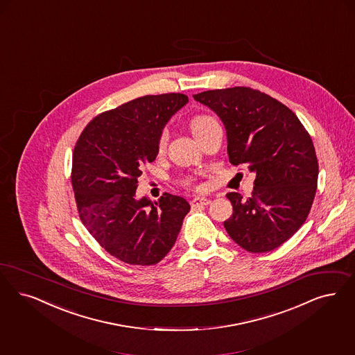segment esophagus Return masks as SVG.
<instances>
[{
    "instance_id": "obj_1",
    "label": "esophagus",
    "mask_w": 355,
    "mask_h": 355,
    "mask_svg": "<svg viewBox=\"0 0 355 355\" xmlns=\"http://www.w3.org/2000/svg\"><path fill=\"white\" fill-rule=\"evenodd\" d=\"M207 205H209V199L205 198V196H196L190 202L191 208L203 207V206H207Z\"/></svg>"
}]
</instances>
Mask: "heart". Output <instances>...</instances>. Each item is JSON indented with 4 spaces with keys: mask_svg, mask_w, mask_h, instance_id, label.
<instances>
[{
    "mask_svg": "<svg viewBox=\"0 0 355 355\" xmlns=\"http://www.w3.org/2000/svg\"><path fill=\"white\" fill-rule=\"evenodd\" d=\"M216 124H219V123L214 116L207 115V114H198V115H194L191 118V121H190V130H191V132L198 139L200 135L205 134L208 128H211V127H214ZM165 144H166V132L162 131L159 134V141H157L159 150H162L165 148ZM186 184H190V181H186Z\"/></svg>",
    "mask_w": 355,
    "mask_h": 355,
    "instance_id": "heart-1",
    "label": "heart"
}]
</instances>
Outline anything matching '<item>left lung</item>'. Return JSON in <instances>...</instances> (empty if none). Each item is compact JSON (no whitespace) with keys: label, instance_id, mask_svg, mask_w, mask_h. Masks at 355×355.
<instances>
[{"label":"left lung","instance_id":"8db88e82","mask_svg":"<svg viewBox=\"0 0 355 355\" xmlns=\"http://www.w3.org/2000/svg\"><path fill=\"white\" fill-rule=\"evenodd\" d=\"M194 99L220 116L230 162L257 174L250 198L227 194L233 207L224 221L227 232L250 253L281 246L304 224L318 189V157L308 131L287 106L252 87L207 90Z\"/></svg>","mask_w":355,"mask_h":355}]
</instances>
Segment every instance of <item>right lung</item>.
Returning <instances> with one entry per match:
<instances>
[{"label": "right lung", "instance_id": "1", "mask_svg": "<svg viewBox=\"0 0 355 355\" xmlns=\"http://www.w3.org/2000/svg\"><path fill=\"white\" fill-rule=\"evenodd\" d=\"M189 102L181 93L144 96L98 114L76 141L71 181L80 219L112 257L156 265L171 252L189 203L164 194L135 199L143 168L153 162L164 125Z\"/></svg>", "mask_w": 355, "mask_h": 355}]
</instances>
